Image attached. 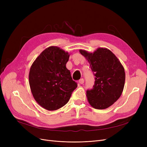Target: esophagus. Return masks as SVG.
<instances>
[{"mask_svg": "<svg viewBox=\"0 0 147 147\" xmlns=\"http://www.w3.org/2000/svg\"><path fill=\"white\" fill-rule=\"evenodd\" d=\"M78 82H79V83H80V84H83L84 82V80L83 78H81L80 80Z\"/></svg>", "mask_w": 147, "mask_h": 147, "instance_id": "1", "label": "esophagus"}]
</instances>
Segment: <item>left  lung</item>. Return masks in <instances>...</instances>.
<instances>
[{
    "mask_svg": "<svg viewBox=\"0 0 147 147\" xmlns=\"http://www.w3.org/2000/svg\"><path fill=\"white\" fill-rule=\"evenodd\" d=\"M80 53L90 64L95 76L92 89L87 90L90 104L96 109H105L121 96L125 83L123 66L107 48H98L94 53L80 50Z\"/></svg>",
    "mask_w": 147,
    "mask_h": 147,
    "instance_id": "left-lung-1",
    "label": "left lung"
}]
</instances>
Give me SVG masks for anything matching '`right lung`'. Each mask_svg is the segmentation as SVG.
<instances>
[{
  "label": "right lung",
  "mask_w": 147,
  "mask_h": 147,
  "mask_svg": "<svg viewBox=\"0 0 147 147\" xmlns=\"http://www.w3.org/2000/svg\"><path fill=\"white\" fill-rule=\"evenodd\" d=\"M70 55L57 47L43 51L30 67L29 82L34 98L47 110L61 108L77 87L66 68Z\"/></svg>",
  "instance_id": "add662e5"
}]
</instances>
